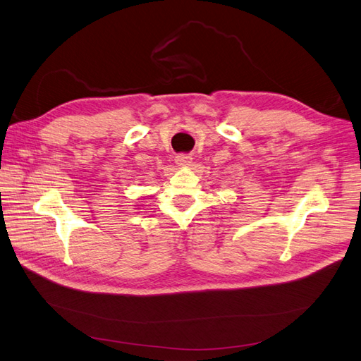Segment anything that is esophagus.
I'll use <instances>...</instances> for the list:
<instances>
[{
	"instance_id": "34e87169",
	"label": "esophagus",
	"mask_w": 361,
	"mask_h": 361,
	"mask_svg": "<svg viewBox=\"0 0 361 361\" xmlns=\"http://www.w3.org/2000/svg\"><path fill=\"white\" fill-rule=\"evenodd\" d=\"M174 161H176V164H178L179 167H188L190 164H191V161H192V158L190 155H178Z\"/></svg>"
}]
</instances>
